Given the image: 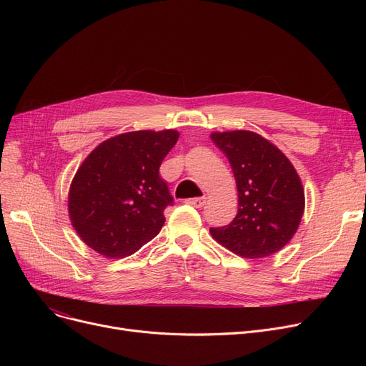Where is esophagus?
Instances as JSON below:
<instances>
[{
    "label": "esophagus",
    "mask_w": 366,
    "mask_h": 366,
    "mask_svg": "<svg viewBox=\"0 0 366 366\" xmlns=\"http://www.w3.org/2000/svg\"><path fill=\"white\" fill-rule=\"evenodd\" d=\"M204 197H194V199H187L185 203L189 206H194V207H202L204 204Z\"/></svg>",
    "instance_id": "esophagus-1"
}]
</instances>
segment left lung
Segmentation results:
<instances>
[{
	"mask_svg": "<svg viewBox=\"0 0 366 366\" xmlns=\"http://www.w3.org/2000/svg\"><path fill=\"white\" fill-rule=\"evenodd\" d=\"M214 144L232 164L239 210L224 227L210 228L212 237L243 258H264L290 242L304 214V189L285 154L258 133L217 132Z\"/></svg>",
	"mask_w": 366,
	"mask_h": 366,
	"instance_id": "1",
	"label": "left lung"
}]
</instances>
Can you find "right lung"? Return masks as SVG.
<instances>
[{
  "label": "right lung",
  "instance_id": "1",
  "mask_svg": "<svg viewBox=\"0 0 366 366\" xmlns=\"http://www.w3.org/2000/svg\"><path fill=\"white\" fill-rule=\"evenodd\" d=\"M177 130H138L107 139L76 170L68 210L81 240L108 258L132 255L156 237L173 204L159 169Z\"/></svg>",
  "mask_w": 366,
  "mask_h": 366
}]
</instances>
